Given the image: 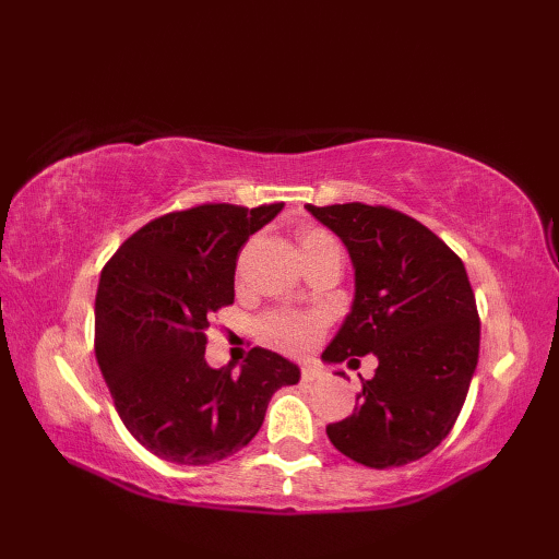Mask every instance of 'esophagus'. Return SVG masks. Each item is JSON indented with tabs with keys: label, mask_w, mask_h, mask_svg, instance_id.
Here are the masks:
<instances>
[{
	"label": "esophagus",
	"mask_w": 559,
	"mask_h": 559,
	"mask_svg": "<svg viewBox=\"0 0 559 559\" xmlns=\"http://www.w3.org/2000/svg\"><path fill=\"white\" fill-rule=\"evenodd\" d=\"M319 377H322V370H319L317 365H302L300 379H302L305 384H307V382H314V379H319Z\"/></svg>",
	"instance_id": "esophagus-1"
}]
</instances>
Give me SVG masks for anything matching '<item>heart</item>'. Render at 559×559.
<instances>
[{"mask_svg": "<svg viewBox=\"0 0 559 559\" xmlns=\"http://www.w3.org/2000/svg\"><path fill=\"white\" fill-rule=\"evenodd\" d=\"M298 242H300V252H314L319 247L326 245H336L334 237H331L322 228H312L307 225L298 233ZM324 324L322 319H317L312 314H300V312H271L264 319H261V334L283 353L290 355H302L310 350L314 343L322 336Z\"/></svg>", "mask_w": 559, "mask_h": 559, "instance_id": "b5f03b06", "label": "heart"}]
</instances>
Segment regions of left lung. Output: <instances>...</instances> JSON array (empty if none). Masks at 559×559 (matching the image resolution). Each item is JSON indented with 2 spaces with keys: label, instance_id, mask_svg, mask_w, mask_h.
<instances>
[{
  "label": "left lung",
  "instance_id": "8db88e82",
  "mask_svg": "<svg viewBox=\"0 0 559 559\" xmlns=\"http://www.w3.org/2000/svg\"><path fill=\"white\" fill-rule=\"evenodd\" d=\"M307 211L348 247L355 300L322 358L377 355L358 406L326 435L370 468L418 461L451 432L478 365L480 317L459 254L406 213L360 201Z\"/></svg>",
  "mask_w": 559,
  "mask_h": 559
}]
</instances>
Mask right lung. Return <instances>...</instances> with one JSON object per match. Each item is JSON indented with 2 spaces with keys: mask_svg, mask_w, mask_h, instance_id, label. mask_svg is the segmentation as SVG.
I'll return each instance as SVG.
<instances>
[{
  "mask_svg": "<svg viewBox=\"0 0 559 559\" xmlns=\"http://www.w3.org/2000/svg\"><path fill=\"white\" fill-rule=\"evenodd\" d=\"M283 204H197L153 218L103 266L96 358L115 408L158 459L206 466L252 442L298 365L266 348L240 374L206 365L211 317L235 302L237 254Z\"/></svg>",
  "mask_w": 559,
  "mask_h": 559,
  "instance_id": "right-lung-1",
  "label": "right lung"
}]
</instances>
